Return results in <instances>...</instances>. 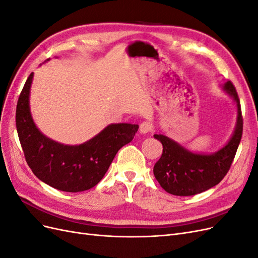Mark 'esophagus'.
Instances as JSON below:
<instances>
[{
    "label": "esophagus",
    "instance_id": "34e87169",
    "mask_svg": "<svg viewBox=\"0 0 258 258\" xmlns=\"http://www.w3.org/2000/svg\"><path fill=\"white\" fill-rule=\"evenodd\" d=\"M152 131V123L148 121H143L141 124H140V129L139 132L141 135H146L148 132Z\"/></svg>",
    "mask_w": 258,
    "mask_h": 258
}]
</instances>
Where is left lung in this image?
I'll return each instance as SVG.
<instances>
[{
    "label": "left lung",
    "mask_w": 258,
    "mask_h": 258,
    "mask_svg": "<svg viewBox=\"0 0 258 258\" xmlns=\"http://www.w3.org/2000/svg\"><path fill=\"white\" fill-rule=\"evenodd\" d=\"M221 87L235 101L238 114L232 136L221 150L213 154L195 153L165 135H154L163 147L160 159L154 166V175L171 195L192 196L206 191L220 183L228 172L241 141L243 119L235 86L227 82Z\"/></svg>",
    "instance_id": "obj_1"
}]
</instances>
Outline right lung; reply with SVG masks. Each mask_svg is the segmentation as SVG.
Segmentation results:
<instances>
[{"mask_svg":"<svg viewBox=\"0 0 258 258\" xmlns=\"http://www.w3.org/2000/svg\"><path fill=\"white\" fill-rule=\"evenodd\" d=\"M32 80L31 73L16 108V127L27 163L37 178L53 188L68 192L90 189L102 179L117 152L132 141L139 126L111 123L83 144L58 143L42 134L31 115Z\"/></svg>","mask_w":258,"mask_h":258,"instance_id":"1","label":"right lung"}]
</instances>
